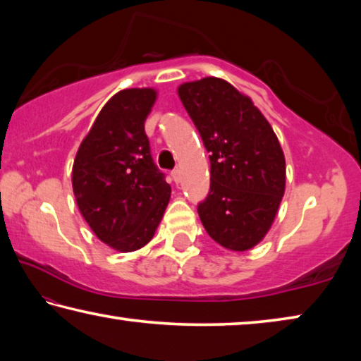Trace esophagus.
I'll list each match as a JSON object with an SVG mask.
<instances>
[{"label":"esophagus","instance_id":"34e87169","mask_svg":"<svg viewBox=\"0 0 361 361\" xmlns=\"http://www.w3.org/2000/svg\"><path fill=\"white\" fill-rule=\"evenodd\" d=\"M170 175H172V180H173L175 183H180V180H181V172H180L178 169L172 170V173H170Z\"/></svg>","mask_w":361,"mask_h":361}]
</instances>
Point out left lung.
I'll return each instance as SVG.
<instances>
[{
	"label": "left lung",
	"mask_w": 361,
	"mask_h": 361,
	"mask_svg": "<svg viewBox=\"0 0 361 361\" xmlns=\"http://www.w3.org/2000/svg\"><path fill=\"white\" fill-rule=\"evenodd\" d=\"M180 100L210 152V191L197 212L219 245L245 252L271 229L285 192V156L250 97L219 78L178 87Z\"/></svg>",
	"instance_id": "left-lung-1"
}]
</instances>
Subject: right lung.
<instances>
[{
	"mask_svg": "<svg viewBox=\"0 0 361 361\" xmlns=\"http://www.w3.org/2000/svg\"><path fill=\"white\" fill-rule=\"evenodd\" d=\"M157 92L126 89L106 102L76 152L73 192L99 239L118 252L145 247L161 223L170 185L145 133Z\"/></svg>",
	"mask_w": 361,
	"mask_h": 361,
	"instance_id": "obj_1",
	"label": "right lung"
}]
</instances>
